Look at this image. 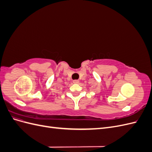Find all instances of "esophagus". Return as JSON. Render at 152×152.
<instances>
[{
  "label": "esophagus",
  "mask_w": 152,
  "mask_h": 152,
  "mask_svg": "<svg viewBox=\"0 0 152 152\" xmlns=\"http://www.w3.org/2000/svg\"><path fill=\"white\" fill-rule=\"evenodd\" d=\"M79 82V80H73V83H74V84H78Z\"/></svg>",
  "instance_id": "1"
}]
</instances>
